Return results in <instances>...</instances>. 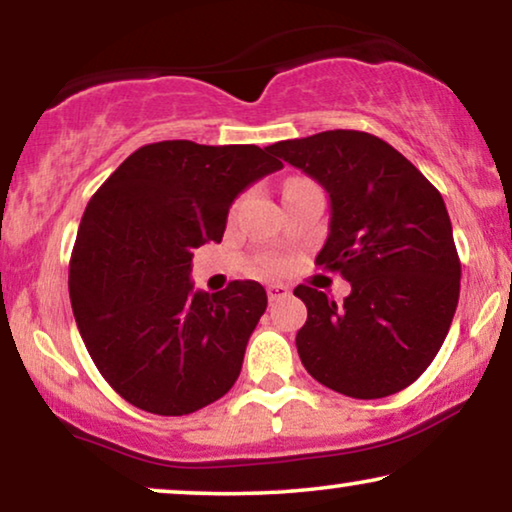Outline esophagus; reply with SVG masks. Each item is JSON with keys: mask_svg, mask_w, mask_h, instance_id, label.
Wrapping results in <instances>:
<instances>
[{"mask_svg": "<svg viewBox=\"0 0 512 512\" xmlns=\"http://www.w3.org/2000/svg\"><path fill=\"white\" fill-rule=\"evenodd\" d=\"M268 298H270V303H275V300H282V298H286L291 293V289L286 284H279V282H275V284H268Z\"/></svg>", "mask_w": 512, "mask_h": 512, "instance_id": "esophagus-1", "label": "esophagus"}]
</instances>
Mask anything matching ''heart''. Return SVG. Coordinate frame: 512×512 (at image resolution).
Segmentation results:
<instances>
[{"instance_id": "heart-1", "label": "heart", "mask_w": 512, "mask_h": 512, "mask_svg": "<svg viewBox=\"0 0 512 512\" xmlns=\"http://www.w3.org/2000/svg\"><path fill=\"white\" fill-rule=\"evenodd\" d=\"M270 268H272V265H270Z\"/></svg>"}]
</instances>
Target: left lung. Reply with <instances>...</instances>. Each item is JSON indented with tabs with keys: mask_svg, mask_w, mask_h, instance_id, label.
Instances as JSON below:
<instances>
[{
	"mask_svg": "<svg viewBox=\"0 0 512 512\" xmlns=\"http://www.w3.org/2000/svg\"><path fill=\"white\" fill-rule=\"evenodd\" d=\"M331 198L317 265L352 293L335 303L300 284L307 305L300 361L324 387L384 398L410 387L436 359L459 303L461 263L443 195L384 139L326 130L270 146Z\"/></svg>",
	"mask_w": 512,
	"mask_h": 512,
	"instance_id": "8db88e82",
	"label": "left lung"
}]
</instances>
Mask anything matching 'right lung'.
<instances>
[{"mask_svg": "<svg viewBox=\"0 0 512 512\" xmlns=\"http://www.w3.org/2000/svg\"><path fill=\"white\" fill-rule=\"evenodd\" d=\"M270 146L146 144L83 212L69 300L90 359L125 401L179 417L219 401L268 307L258 282L193 291V249L221 242L244 188L277 172Z\"/></svg>", "mask_w": 512, "mask_h": 512, "instance_id": "1", "label": "right lung"}]
</instances>
